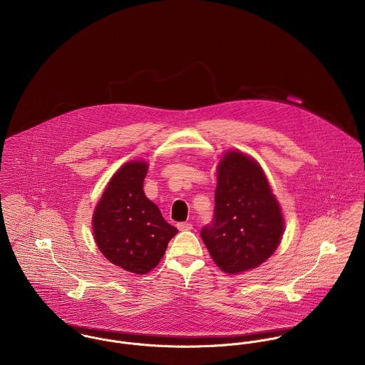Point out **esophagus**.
Wrapping results in <instances>:
<instances>
[{
	"instance_id": "1",
	"label": "esophagus",
	"mask_w": 365,
	"mask_h": 365,
	"mask_svg": "<svg viewBox=\"0 0 365 365\" xmlns=\"http://www.w3.org/2000/svg\"><path fill=\"white\" fill-rule=\"evenodd\" d=\"M177 227H178V230H191L192 225L188 223V222H181V223L177 225Z\"/></svg>"
}]
</instances>
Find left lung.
<instances>
[{"label":"left lung","mask_w":365,"mask_h":365,"mask_svg":"<svg viewBox=\"0 0 365 365\" xmlns=\"http://www.w3.org/2000/svg\"><path fill=\"white\" fill-rule=\"evenodd\" d=\"M284 217L260 164L226 152L217 164L215 216L201 237L215 264L227 274L259 267L277 250Z\"/></svg>","instance_id":"8db88e82"}]
</instances>
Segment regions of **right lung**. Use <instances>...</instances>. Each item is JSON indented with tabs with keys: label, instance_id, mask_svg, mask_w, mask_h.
I'll return each instance as SVG.
<instances>
[{
	"label": "right lung",
	"instance_id": "1",
	"mask_svg": "<svg viewBox=\"0 0 365 365\" xmlns=\"http://www.w3.org/2000/svg\"><path fill=\"white\" fill-rule=\"evenodd\" d=\"M148 163L129 161L109 180L93 216L94 239L112 264L148 274L178 230L167 223L143 191Z\"/></svg>",
	"mask_w": 365,
	"mask_h": 365
}]
</instances>
